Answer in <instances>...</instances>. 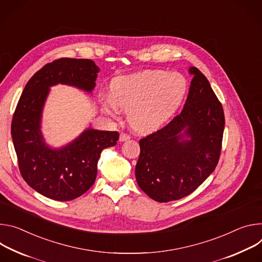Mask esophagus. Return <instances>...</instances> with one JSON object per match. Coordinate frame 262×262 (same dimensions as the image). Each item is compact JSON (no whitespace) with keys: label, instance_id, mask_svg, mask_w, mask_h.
Returning a JSON list of instances; mask_svg holds the SVG:
<instances>
[{"label":"esophagus","instance_id":"obj_1","mask_svg":"<svg viewBox=\"0 0 262 262\" xmlns=\"http://www.w3.org/2000/svg\"><path fill=\"white\" fill-rule=\"evenodd\" d=\"M131 137L129 134H126V133H121L120 135V141L123 142V141H126V140H129Z\"/></svg>","mask_w":262,"mask_h":262}]
</instances>
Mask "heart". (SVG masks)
Here are the masks:
<instances>
[{
	"label": "heart",
	"instance_id": "b5f03b06",
	"mask_svg": "<svg viewBox=\"0 0 262 262\" xmlns=\"http://www.w3.org/2000/svg\"><path fill=\"white\" fill-rule=\"evenodd\" d=\"M188 82L179 73L147 70L121 76L111 83V97H104L102 108L112 116L129 111L130 126L149 133L162 128L182 106Z\"/></svg>",
	"mask_w": 262,
	"mask_h": 262
}]
</instances>
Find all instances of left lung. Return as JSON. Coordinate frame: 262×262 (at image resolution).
I'll return each instance as SVG.
<instances>
[{
    "instance_id": "8db88e82",
    "label": "left lung",
    "mask_w": 262,
    "mask_h": 262,
    "mask_svg": "<svg viewBox=\"0 0 262 262\" xmlns=\"http://www.w3.org/2000/svg\"><path fill=\"white\" fill-rule=\"evenodd\" d=\"M183 110L162 129L139 140L138 186L166 203L194 191L214 170L221 155L225 116L209 81L196 68Z\"/></svg>"
}]
</instances>
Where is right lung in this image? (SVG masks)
<instances>
[{"label": "right lung", "instance_id": "1", "mask_svg": "<svg viewBox=\"0 0 262 262\" xmlns=\"http://www.w3.org/2000/svg\"><path fill=\"white\" fill-rule=\"evenodd\" d=\"M100 69L91 59L60 58L28 81L16 105L11 136L20 175L28 185L56 201L79 198L95 183L101 152L119 140L116 131L84 130L59 149L46 143L40 127L50 87L66 84L92 93Z\"/></svg>", "mask_w": 262, "mask_h": 262}]
</instances>
